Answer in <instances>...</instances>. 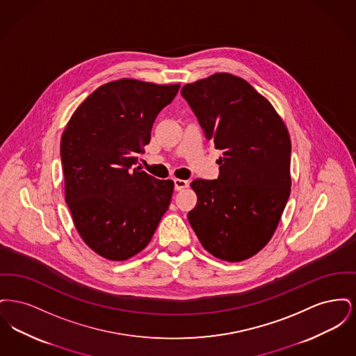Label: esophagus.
<instances>
[{
    "instance_id": "1",
    "label": "esophagus",
    "mask_w": 356,
    "mask_h": 356,
    "mask_svg": "<svg viewBox=\"0 0 356 356\" xmlns=\"http://www.w3.org/2000/svg\"><path fill=\"white\" fill-rule=\"evenodd\" d=\"M173 183H175V189L176 191H181V189H184V188L189 186V183L186 180H181V179H175Z\"/></svg>"
}]
</instances>
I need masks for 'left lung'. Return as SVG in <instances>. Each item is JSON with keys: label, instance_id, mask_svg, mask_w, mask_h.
<instances>
[{"label": "left lung", "instance_id": "left-lung-1", "mask_svg": "<svg viewBox=\"0 0 356 356\" xmlns=\"http://www.w3.org/2000/svg\"><path fill=\"white\" fill-rule=\"evenodd\" d=\"M181 96L222 152L216 180L191 183L197 203L188 220L209 254L243 261L271 240L289 197L287 127L271 102L231 73L184 85Z\"/></svg>", "mask_w": 356, "mask_h": 356}]
</instances>
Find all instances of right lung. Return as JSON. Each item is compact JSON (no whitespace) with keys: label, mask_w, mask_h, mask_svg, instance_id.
Returning <instances> with one entry per match:
<instances>
[{"label":"right lung","mask_w":356,"mask_h":356,"mask_svg":"<svg viewBox=\"0 0 356 356\" xmlns=\"http://www.w3.org/2000/svg\"><path fill=\"white\" fill-rule=\"evenodd\" d=\"M179 84L121 79L97 88L61 137L65 202L85 244L108 260L143 251L170 207L172 180L134 168Z\"/></svg>","instance_id":"1"}]
</instances>
